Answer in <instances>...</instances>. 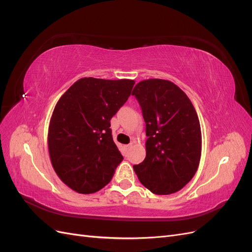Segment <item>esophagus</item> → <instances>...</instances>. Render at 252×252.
<instances>
[{
	"label": "esophagus",
	"instance_id": "1",
	"mask_svg": "<svg viewBox=\"0 0 252 252\" xmlns=\"http://www.w3.org/2000/svg\"><path fill=\"white\" fill-rule=\"evenodd\" d=\"M129 147H130V145H123V149L127 150Z\"/></svg>",
	"mask_w": 252,
	"mask_h": 252
}]
</instances>
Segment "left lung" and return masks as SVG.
<instances>
[{"mask_svg":"<svg viewBox=\"0 0 252 252\" xmlns=\"http://www.w3.org/2000/svg\"><path fill=\"white\" fill-rule=\"evenodd\" d=\"M146 123V158L133 169L142 184L156 194L179 191L200 164L202 133L191 101L167 80L141 81L132 91Z\"/></svg>","mask_w":252,"mask_h":252,"instance_id":"left-lung-1","label":"left lung"}]
</instances>
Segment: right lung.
<instances>
[{
  "instance_id": "1",
  "label": "right lung",
  "mask_w": 252,
  "mask_h": 252,
  "mask_svg": "<svg viewBox=\"0 0 252 252\" xmlns=\"http://www.w3.org/2000/svg\"><path fill=\"white\" fill-rule=\"evenodd\" d=\"M134 83L82 78L58 101L48 128L50 161L61 181L74 191H98L123 161L112 140L110 120L128 100Z\"/></svg>"
}]
</instances>
